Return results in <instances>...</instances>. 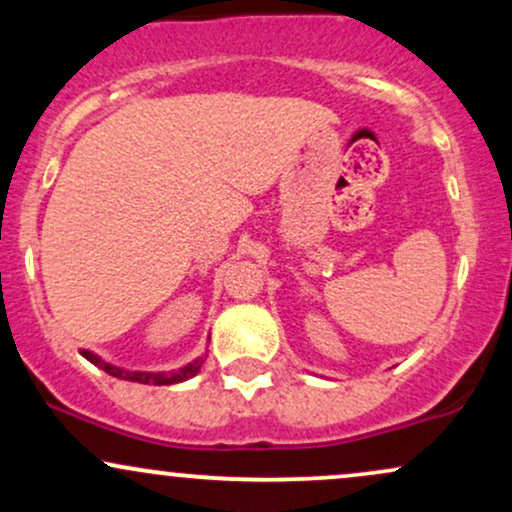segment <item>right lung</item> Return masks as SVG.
<instances>
[{
  "label": "right lung",
  "instance_id": "right-lung-1",
  "mask_svg": "<svg viewBox=\"0 0 512 512\" xmlns=\"http://www.w3.org/2000/svg\"><path fill=\"white\" fill-rule=\"evenodd\" d=\"M81 356L88 358V361L93 363V366H98L101 370H105L108 375H113V378H120V380H132V383H142V385H173V383H182V380L187 378H195L199 373V368H202L204 358H197V361L187 363L185 368L175 370V373H132V370H122V368H115L110 366V363H105L98 358L96 354H91V351H81Z\"/></svg>",
  "mask_w": 512,
  "mask_h": 512
}]
</instances>
